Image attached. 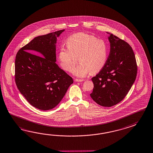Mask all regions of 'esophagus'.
Here are the masks:
<instances>
[{"label":"esophagus","mask_w":153,"mask_h":153,"mask_svg":"<svg viewBox=\"0 0 153 153\" xmlns=\"http://www.w3.org/2000/svg\"><path fill=\"white\" fill-rule=\"evenodd\" d=\"M75 82H82L84 81L83 79H75L74 80Z\"/></svg>","instance_id":"34e87169"}]
</instances>
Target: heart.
I'll return each instance as SVG.
<instances>
[{"label":"heart","mask_w":153,"mask_h":153,"mask_svg":"<svg viewBox=\"0 0 153 153\" xmlns=\"http://www.w3.org/2000/svg\"><path fill=\"white\" fill-rule=\"evenodd\" d=\"M68 48L61 47L58 52L60 65L66 71L71 72L78 57L80 64L72 73L78 77H85L91 72L95 74L105 64L108 49L105 42L85 32L72 34L66 41Z\"/></svg>","instance_id":"obj_1"}]
</instances>
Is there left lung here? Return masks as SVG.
I'll return each instance as SVG.
<instances>
[{
	"label": "left lung",
	"mask_w": 153,
	"mask_h": 153,
	"mask_svg": "<svg viewBox=\"0 0 153 153\" xmlns=\"http://www.w3.org/2000/svg\"><path fill=\"white\" fill-rule=\"evenodd\" d=\"M109 34L110 54L103 68L92 78L94 88L90 94L95 102L105 107L115 105L125 98L137 74L132 48L125 41Z\"/></svg>",
	"instance_id": "1"
}]
</instances>
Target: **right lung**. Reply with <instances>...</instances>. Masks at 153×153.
Listing matches in <instances>:
<instances>
[{
    "instance_id": "obj_1",
    "label": "right lung",
    "mask_w": 153,
    "mask_h": 153,
    "mask_svg": "<svg viewBox=\"0 0 153 153\" xmlns=\"http://www.w3.org/2000/svg\"><path fill=\"white\" fill-rule=\"evenodd\" d=\"M64 31L34 38L16 55L17 88L31 105L41 110L55 108L74 83L71 77L55 62L56 39Z\"/></svg>"
}]
</instances>
